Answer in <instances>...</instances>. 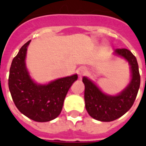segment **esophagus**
I'll return each mask as SVG.
<instances>
[{
    "label": "esophagus",
    "instance_id": "obj_1",
    "mask_svg": "<svg viewBox=\"0 0 146 146\" xmlns=\"http://www.w3.org/2000/svg\"><path fill=\"white\" fill-rule=\"evenodd\" d=\"M76 72H77V74L79 75V76H80V78L82 77L86 73V68L85 67H83V66H81V67H80V68L77 69V70H76Z\"/></svg>",
    "mask_w": 146,
    "mask_h": 146
}]
</instances>
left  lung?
I'll return each mask as SVG.
<instances>
[{
  "label": "left lung",
  "mask_w": 146,
  "mask_h": 146,
  "mask_svg": "<svg viewBox=\"0 0 146 146\" xmlns=\"http://www.w3.org/2000/svg\"><path fill=\"white\" fill-rule=\"evenodd\" d=\"M117 55L124 57L130 65L132 79L129 86L116 96L105 95L91 80L83 77L85 85V103L87 112L92 117L103 122H110L120 117L133 106L139 86L140 75L136 57L130 50L117 48L114 50Z\"/></svg>",
  "instance_id": "1"
}]
</instances>
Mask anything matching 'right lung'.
<instances>
[{
  "label": "right lung",
  "mask_w": 146,
  "mask_h": 146,
  "mask_svg": "<svg viewBox=\"0 0 146 146\" xmlns=\"http://www.w3.org/2000/svg\"><path fill=\"white\" fill-rule=\"evenodd\" d=\"M30 41L13 59L8 86L13 101L22 113L37 122H47L58 117L69 89L77 80L76 74L61 78L48 85H37L31 80L25 58Z\"/></svg>",
  "instance_id": "1"
}]
</instances>
